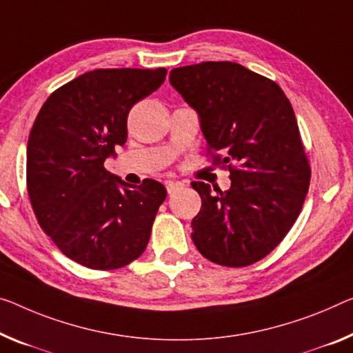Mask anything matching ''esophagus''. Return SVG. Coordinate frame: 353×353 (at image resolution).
Segmentation results:
<instances>
[{"label":"esophagus","mask_w":353,"mask_h":353,"mask_svg":"<svg viewBox=\"0 0 353 353\" xmlns=\"http://www.w3.org/2000/svg\"><path fill=\"white\" fill-rule=\"evenodd\" d=\"M183 186V184L180 181H167L165 183V188H167V192L169 194H173L176 191V189H180Z\"/></svg>","instance_id":"34e87169"}]
</instances>
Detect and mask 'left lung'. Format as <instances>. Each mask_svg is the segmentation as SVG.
<instances>
[{
  "label": "left lung",
  "instance_id": "left-lung-1",
  "mask_svg": "<svg viewBox=\"0 0 353 353\" xmlns=\"http://www.w3.org/2000/svg\"><path fill=\"white\" fill-rule=\"evenodd\" d=\"M170 85L197 110L211 161L232 180L224 192L191 183L202 197L194 245L222 267L256 263L295 224L311 181L290 101L273 80L232 61L172 69Z\"/></svg>",
  "mask_w": 353,
  "mask_h": 353
}]
</instances>
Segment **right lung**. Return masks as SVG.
I'll list each match as a JSON object with an SVG mask.
<instances>
[{"label": "right lung", "instance_id": "obj_1", "mask_svg": "<svg viewBox=\"0 0 353 353\" xmlns=\"http://www.w3.org/2000/svg\"><path fill=\"white\" fill-rule=\"evenodd\" d=\"M165 68L96 69L48 96L26 148L32 211L64 256L91 270L142 256L167 197L159 181L129 186L104 161L128 139L134 104L164 83Z\"/></svg>", "mask_w": 353, "mask_h": 353}]
</instances>
